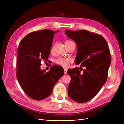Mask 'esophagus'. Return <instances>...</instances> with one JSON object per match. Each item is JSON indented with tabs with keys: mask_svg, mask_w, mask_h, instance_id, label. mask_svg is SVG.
<instances>
[{
	"mask_svg": "<svg viewBox=\"0 0 124 124\" xmlns=\"http://www.w3.org/2000/svg\"><path fill=\"white\" fill-rule=\"evenodd\" d=\"M64 73L65 74H67V70L66 69H64Z\"/></svg>",
	"mask_w": 124,
	"mask_h": 124,
	"instance_id": "esophagus-1",
	"label": "esophagus"
}]
</instances>
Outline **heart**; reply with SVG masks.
<instances>
[{
    "label": "heart",
    "instance_id": "heart-1",
    "mask_svg": "<svg viewBox=\"0 0 124 124\" xmlns=\"http://www.w3.org/2000/svg\"><path fill=\"white\" fill-rule=\"evenodd\" d=\"M72 42L71 41H67L65 43ZM54 50V46H52L51 48V52H52ZM71 62V59L68 58H64V57H59L55 60V63L57 64L58 65L61 66L64 68H67L69 63Z\"/></svg>",
    "mask_w": 124,
    "mask_h": 124
}]
</instances>
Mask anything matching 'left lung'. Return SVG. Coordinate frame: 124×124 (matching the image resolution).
Wrapping results in <instances>:
<instances>
[{
    "label": "left lung",
    "instance_id": "left-lung-1",
    "mask_svg": "<svg viewBox=\"0 0 124 124\" xmlns=\"http://www.w3.org/2000/svg\"><path fill=\"white\" fill-rule=\"evenodd\" d=\"M65 34L77 44L75 63H81L82 70L85 67L82 73L78 67L68 70L71 77L68 94L75 102H86L93 98L107 80L110 65L108 43L102 36L86 30H66Z\"/></svg>",
    "mask_w": 124,
    "mask_h": 124
}]
</instances>
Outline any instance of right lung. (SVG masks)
Listing matches in <instances>:
<instances>
[{
    "mask_svg": "<svg viewBox=\"0 0 124 124\" xmlns=\"http://www.w3.org/2000/svg\"><path fill=\"white\" fill-rule=\"evenodd\" d=\"M58 31L45 29L31 32L22 39L17 49V79L25 93L34 100L50 96L64 74L63 68L56 65L47 72L40 69L41 61L48 60L54 34Z\"/></svg>",
    "mask_w": 124,
    "mask_h": 124,
    "instance_id": "right-lung-1",
    "label": "right lung"
}]
</instances>
